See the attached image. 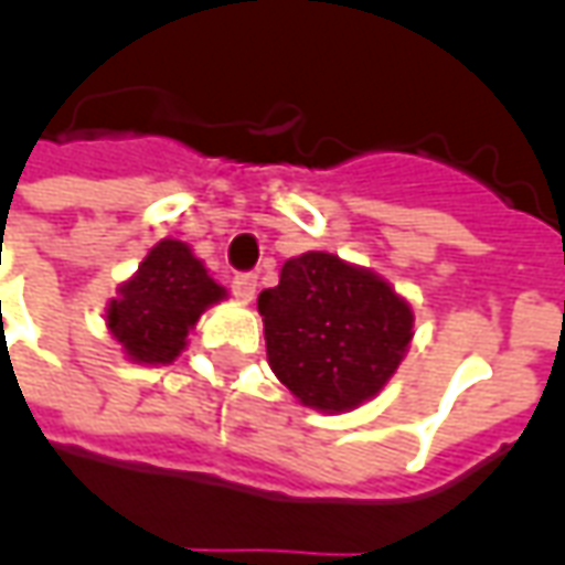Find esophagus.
<instances>
[{
    "mask_svg": "<svg viewBox=\"0 0 565 565\" xmlns=\"http://www.w3.org/2000/svg\"><path fill=\"white\" fill-rule=\"evenodd\" d=\"M230 287H233L235 299L250 302V299H254V294H257V275H250V271H238V275H233Z\"/></svg>",
    "mask_w": 565,
    "mask_h": 565,
    "instance_id": "1",
    "label": "esophagus"
}]
</instances>
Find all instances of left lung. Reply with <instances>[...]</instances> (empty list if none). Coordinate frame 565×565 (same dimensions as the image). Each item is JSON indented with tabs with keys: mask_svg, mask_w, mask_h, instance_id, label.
<instances>
[{
	"mask_svg": "<svg viewBox=\"0 0 565 565\" xmlns=\"http://www.w3.org/2000/svg\"><path fill=\"white\" fill-rule=\"evenodd\" d=\"M257 308L271 372L320 412L372 399L403 363L415 327L412 306L391 284L323 250L287 259Z\"/></svg>",
	"mask_w": 565,
	"mask_h": 565,
	"instance_id": "obj_1",
	"label": "left lung"
}]
</instances>
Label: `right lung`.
I'll return each mask as SVG.
<instances>
[{
  "instance_id": "add662e5",
  "label": "right lung",
  "mask_w": 565,
  "mask_h": 565,
  "mask_svg": "<svg viewBox=\"0 0 565 565\" xmlns=\"http://www.w3.org/2000/svg\"><path fill=\"white\" fill-rule=\"evenodd\" d=\"M226 290L184 242L162 238L108 306V330L139 363H172L199 315Z\"/></svg>"
}]
</instances>
